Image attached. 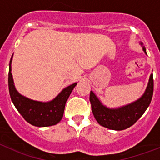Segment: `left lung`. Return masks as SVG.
I'll list each match as a JSON object with an SVG mask.
<instances>
[{"label":"left lung","mask_w":160,"mask_h":160,"mask_svg":"<svg viewBox=\"0 0 160 160\" xmlns=\"http://www.w3.org/2000/svg\"><path fill=\"white\" fill-rule=\"evenodd\" d=\"M142 46V44L141 43ZM142 49L147 54L146 49ZM153 74H151L148 87L144 94L135 102L118 108H108L98 98L93 91H90V101L94 118L101 126L111 130L122 131L130 128L137 122L149 107L153 95Z\"/></svg>","instance_id":"left-lung-1"}]
</instances>
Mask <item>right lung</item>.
Segmentation results:
<instances>
[{
	"label": "right lung",
	"instance_id": "add662e5",
	"mask_svg": "<svg viewBox=\"0 0 160 160\" xmlns=\"http://www.w3.org/2000/svg\"><path fill=\"white\" fill-rule=\"evenodd\" d=\"M12 58L9 62L8 69V90L11 100L18 112L29 123L39 128L49 127L58 123L62 118L68 98L77 83H73L63 89L62 92L52 101L42 102L29 99L19 94L15 88L11 73Z\"/></svg>",
	"mask_w": 160,
	"mask_h": 160
}]
</instances>
